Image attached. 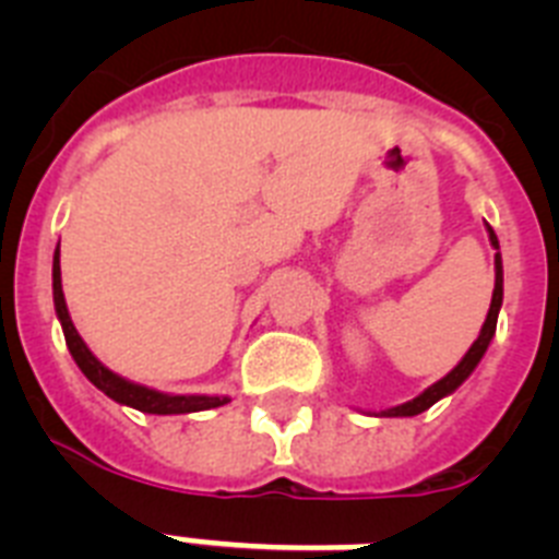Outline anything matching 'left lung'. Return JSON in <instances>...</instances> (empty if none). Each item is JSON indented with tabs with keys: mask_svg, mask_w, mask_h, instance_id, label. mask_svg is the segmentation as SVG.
I'll use <instances>...</instances> for the list:
<instances>
[{
	"mask_svg": "<svg viewBox=\"0 0 559 559\" xmlns=\"http://www.w3.org/2000/svg\"><path fill=\"white\" fill-rule=\"evenodd\" d=\"M487 235H490V243H492V249H496V288H492V302H490V310H487V319H484V324H481V333H478V338L473 341V347L464 353V358L459 360L456 367H453L445 378L437 380L433 386H428L426 392L417 394V397L408 400V403H403V406H394V408H386V412H380V417H414V414L428 412V408H431L437 400L453 394L459 386H462L464 380L471 378L473 369L478 367V360L484 358V353H487V347H490L492 335H496L498 310H501V302H503V265H501V251H498V237H496V231H492L490 224H487Z\"/></svg>",
	"mask_w": 559,
	"mask_h": 559,
	"instance_id": "8db88e82",
	"label": "left lung"
}]
</instances>
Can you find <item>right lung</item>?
<instances>
[{
	"label": "right lung",
	"instance_id": "1",
	"mask_svg": "<svg viewBox=\"0 0 559 559\" xmlns=\"http://www.w3.org/2000/svg\"><path fill=\"white\" fill-rule=\"evenodd\" d=\"M52 302H56L58 322H61L63 338H67V347L69 353H72V358H75V364L103 394H108V397L114 400V403L131 406L142 414H192V412H206V408L226 406V403H229V397H218V394L156 392V389L133 383V380L122 378V374L103 367L100 360L92 355V349L86 347V341L81 338V333L75 330L72 319H69L67 299H63V288H61V249H56V257H52Z\"/></svg>",
	"mask_w": 559,
	"mask_h": 559
}]
</instances>
